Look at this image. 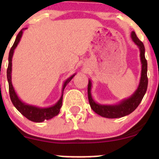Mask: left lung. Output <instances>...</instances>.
<instances>
[{"label":"left lung","mask_w":159,"mask_h":159,"mask_svg":"<svg viewBox=\"0 0 159 159\" xmlns=\"http://www.w3.org/2000/svg\"><path fill=\"white\" fill-rule=\"evenodd\" d=\"M131 37H132V41L139 48L140 62L142 64L139 85L135 92L130 97L122 100L119 103L115 104V105H101V104L96 102L92 97V95H91L92 82L90 80H89L88 87H87L89 103L93 111L103 117L113 119V118L123 117V116L130 114L138 107L147 92L148 78H147V61L145 58V48H144L143 43L137 37L134 31H132L131 34Z\"/></svg>","instance_id":"8db88e82"}]
</instances>
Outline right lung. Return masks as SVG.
Wrapping results in <instances>:
<instances>
[{"instance_id": "obj_1", "label": "right lung", "mask_w": 159, "mask_h": 159, "mask_svg": "<svg viewBox=\"0 0 159 159\" xmlns=\"http://www.w3.org/2000/svg\"><path fill=\"white\" fill-rule=\"evenodd\" d=\"M26 29V28H25ZM25 29H22L19 33L16 39L15 40L13 45L11 48L10 53H9V64L8 68H7V81L9 83V92H10V99L12 101V104L21 113L23 116H25L27 119L35 123H42L44 120H48L52 119V118L54 117L59 114L61 107L62 106V102H63V90H64L66 86L70 82L71 80L73 78V77L75 75L76 73L72 75V76L67 78L64 81L63 85V88H62V95L58 100L57 102L55 105H52L51 107H39L35 105H28V104L25 103L24 102L20 99L18 95L16 94L15 89H14L13 86L12 84V58L13 56L14 50H15L16 47H17L18 44L19 43L20 40H21V36H22L23 30Z\"/></svg>"}]
</instances>
